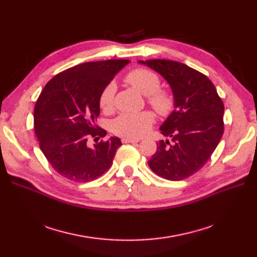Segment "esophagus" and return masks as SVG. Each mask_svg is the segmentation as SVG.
<instances>
[{"instance_id": "34e87169", "label": "esophagus", "mask_w": 257, "mask_h": 257, "mask_svg": "<svg viewBox=\"0 0 257 257\" xmlns=\"http://www.w3.org/2000/svg\"><path fill=\"white\" fill-rule=\"evenodd\" d=\"M123 144H127V143H131V144H134V143H139L141 142V139L138 138H128V137H124L121 139Z\"/></svg>"}]
</instances>
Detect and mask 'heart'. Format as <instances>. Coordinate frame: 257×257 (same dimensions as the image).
Listing matches in <instances>:
<instances>
[{
    "label": "heart",
    "mask_w": 257,
    "mask_h": 257,
    "mask_svg": "<svg viewBox=\"0 0 257 257\" xmlns=\"http://www.w3.org/2000/svg\"><path fill=\"white\" fill-rule=\"evenodd\" d=\"M125 81L132 87L147 95L148 103L161 115H167L173 110L174 97L166 90H161L160 77L150 69L136 68L125 76ZM115 87L108 83L99 95V107L110 110L113 105ZM154 122L152 113L148 111L123 113L112 122V131L123 137H142L150 130Z\"/></svg>",
    "instance_id": "heart-1"
}]
</instances>
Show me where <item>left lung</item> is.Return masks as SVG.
<instances>
[{
	"label": "left lung",
	"instance_id": "8db88e82",
	"mask_svg": "<svg viewBox=\"0 0 257 257\" xmlns=\"http://www.w3.org/2000/svg\"><path fill=\"white\" fill-rule=\"evenodd\" d=\"M139 63L159 73L170 85L175 109L162 124L160 141L148 165L158 176L180 181L197 173L211 157L224 132V104L207 76L180 62L147 60Z\"/></svg>",
	"mask_w": 257,
	"mask_h": 257
}]
</instances>
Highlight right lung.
<instances>
[{
	"label": "right lung",
	"mask_w": 257,
	"mask_h": 257,
	"mask_svg": "<svg viewBox=\"0 0 257 257\" xmlns=\"http://www.w3.org/2000/svg\"><path fill=\"white\" fill-rule=\"evenodd\" d=\"M128 60L87 62L59 73L47 82L34 107V131L41 150L58 174L75 182L95 180L112 164L118 137L93 147L90 137H104L97 128L99 95Z\"/></svg>",
	"instance_id": "right-lung-1"
}]
</instances>
